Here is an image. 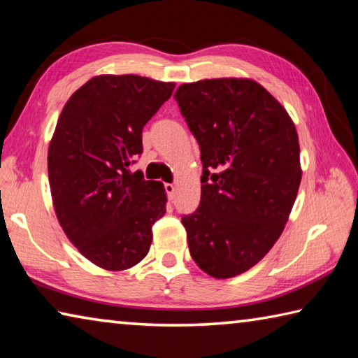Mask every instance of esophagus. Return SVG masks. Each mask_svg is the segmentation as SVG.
Instances as JSON below:
<instances>
[{"mask_svg":"<svg viewBox=\"0 0 358 358\" xmlns=\"http://www.w3.org/2000/svg\"><path fill=\"white\" fill-rule=\"evenodd\" d=\"M166 192H167L169 199H171V201H173L175 192H177V186H175V185H171V183H167V185H166Z\"/></svg>","mask_w":358,"mask_h":358,"instance_id":"34e87169","label":"esophagus"}]
</instances>
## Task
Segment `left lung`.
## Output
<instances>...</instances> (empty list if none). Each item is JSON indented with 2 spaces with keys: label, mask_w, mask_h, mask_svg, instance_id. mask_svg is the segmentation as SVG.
I'll return each instance as SVG.
<instances>
[{
  "label": "left lung",
  "mask_w": 358,
  "mask_h": 358,
  "mask_svg": "<svg viewBox=\"0 0 358 358\" xmlns=\"http://www.w3.org/2000/svg\"><path fill=\"white\" fill-rule=\"evenodd\" d=\"M177 99L201 147V205L183 216L194 262L216 280L245 273L281 237L301 181L286 108L252 78L180 85Z\"/></svg>",
  "instance_id": "left-lung-1"
}]
</instances>
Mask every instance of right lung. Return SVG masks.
<instances>
[{
  "label": "right lung",
  "instance_id": "add662e5",
  "mask_svg": "<svg viewBox=\"0 0 358 358\" xmlns=\"http://www.w3.org/2000/svg\"><path fill=\"white\" fill-rule=\"evenodd\" d=\"M173 88L148 77L102 74L59 113L47 156L53 208L71 243L104 270L141 262L151 227L166 213L164 185L129 167L142 153L143 126Z\"/></svg>",
  "mask_w": 358,
  "mask_h": 358
}]
</instances>
